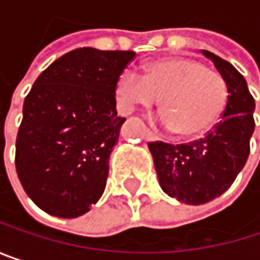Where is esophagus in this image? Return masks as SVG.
<instances>
[{"mask_svg": "<svg viewBox=\"0 0 260 260\" xmlns=\"http://www.w3.org/2000/svg\"><path fill=\"white\" fill-rule=\"evenodd\" d=\"M144 138H146L147 141H158V140H159V137H158V135H155L152 131H149V129L146 131V134H144Z\"/></svg>", "mask_w": 260, "mask_h": 260, "instance_id": "obj_1", "label": "esophagus"}]
</instances>
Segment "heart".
I'll return each mask as SVG.
<instances>
[{
  "mask_svg": "<svg viewBox=\"0 0 260 260\" xmlns=\"http://www.w3.org/2000/svg\"><path fill=\"white\" fill-rule=\"evenodd\" d=\"M119 108L150 110L159 104L166 126L181 138H197L211 129L223 114L229 90L224 78L203 63L170 57L146 66L144 75L123 71L116 81Z\"/></svg>",
  "mask_w": 260,
  "mask_h": 260,
  "instance_id": "1",
  "label": "heart"
}]
</instances>
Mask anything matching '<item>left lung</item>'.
Listing matches in <instances>:
<instances>
[{"instance_id":"8db88e82","label":"left lung","mask_w":260,"mask_h":260,"mask_svg":"<svg viewBox=\"0 0 260 260\" xmlns=\"http://www.w3.org/2000/svg\"><path fill=\"white\" fill-rule=\"evenodd\" d=\"M202 52L228 84L229 98L221 120L203 138L186 144L149 143L161 188L186 205L208 203L234 183L247 162L254 131V99L245 78L221 57Z\"/></svg>"}]
</instances>
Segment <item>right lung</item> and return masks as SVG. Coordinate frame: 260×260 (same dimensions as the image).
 <instances>
[{"instance_id": "right-lung-1", "label": "right lung", "mask_w": 260, "mask_h": 260, "mask_svg": "<svg viewBox=\"0 0 260 260\" xmlns=\"http://www.w3.org/2000/svg\"><path fill=\"white\" fill-rule=\"evenodd\" d=\"M134 51L74 49L34 81L16 137V172L45 212L77 218L107 185L108 159L126 120L116 111V81Z\"/></svg>"}]
</instances>
